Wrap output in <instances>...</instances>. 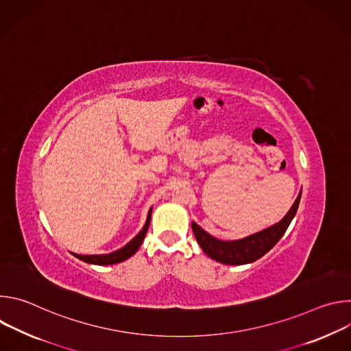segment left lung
I'll list each match as a JSON object with an SVG mask.
<instances>
[{"mask_svg":"<svg viewBox=\"0 0 351 351\" xmlns=\"http://www.w3.org/2000/svg\"><path fill=\"white\" fill-rule=\"evenodd\" d=\"M302 193L295 198L294 204L289 210V213L282 218L280 222L258 232L252 236H247L240 240L223 241L213 237L210 233L203 230L195 222H191V228L197 243L203 248V252L213 260L226 264V265H243L254 263L267 254L269 250L280 240L289 228L291 219L294 218Z\"/></svg>","mask_w":351,"mask_h":351,"instance_id":"left-lung-1","label":"left lung"}]
</instances>
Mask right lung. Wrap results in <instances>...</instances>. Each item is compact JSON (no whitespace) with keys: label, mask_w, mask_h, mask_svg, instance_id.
<instances>
[{"label":"right lung","mask_w":351,"mask_h":351,"mask_svg":"<svg viewBox=\"0 0 351 351\" xmlns=\"http://www.w3.org/2000/svg\"><path fill=\"white\" fill-rule=\"evenodd\" d=\"M152 211L153 208H149L148 211V215H147V221L143 226V229L138 232V234L136 237H133L126 245H123L122 248L117 250V252L111 253V254H101V256H80V254H75L73 256L87 264H94V265H112V264H118V263H122L125 260H128L129 257H132L138 247L141 245L144 237H145V233L148 230V226H149V219H152Z\"/></svg>","instance_id":"1"}]
</instances>
